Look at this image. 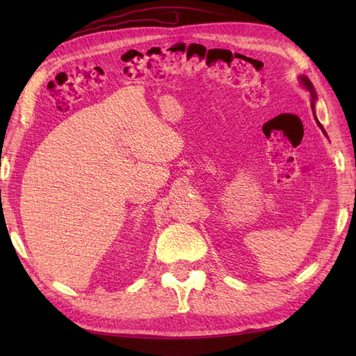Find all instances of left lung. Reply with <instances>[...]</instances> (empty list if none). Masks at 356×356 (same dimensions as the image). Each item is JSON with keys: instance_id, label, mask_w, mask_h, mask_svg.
<instances>
[{"instance_id": "left-lung-1", "label": "left lung", "mask_w": 356, "mask_h": 356, "mask_svg": "<svg viewBox=\"0 0 356 356\" xmlns=\"http://www.w3.org/2000/svg\"><path fill=\"white\" fill-rule=\"evenodd\" d=\"M300 84L303 86V87L307 90L309 93H311V97H312V111H314V118H315V120H316V124H318V127L321 128V131H323L324 134H326V131H324L323 125L320 124V120L316 119V116H315V107H314V105H315V101H316V93H315V88H314V86H312V82L309 81V78H307V76H300ZM326 136H327V134H326Z\"/></svg>"}]
</instances>
